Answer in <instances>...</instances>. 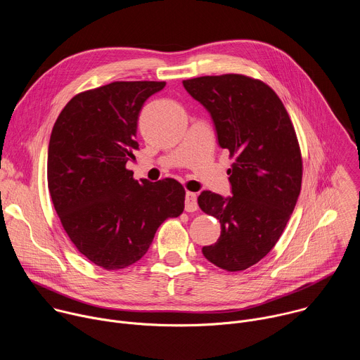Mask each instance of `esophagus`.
Returning a JSON list of instances; mask_svg holds the SVG:
<instances>
[{"mask_svg":"<svg viewBox=\"0 0 360 360\" xmlns=\"http://www.w3.org/2000/svg\"><path fill=\"white\" fill-rule=\"evenodd\" d=\"M185 211H186V212H195V211H198L196 195L192 193V192H186V196H185Z\"/></svg>","mask_w":360,"mask_h":360,"instance_id":"34e87169","label":"esophagus"}]
</instances>
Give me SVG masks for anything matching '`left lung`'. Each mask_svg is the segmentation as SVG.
<instances>
[{
    "instance_id": "8db88e82",
    "label": "left lung",
    "mask_w": 360,
    "mask_h": 360,
    "mask_svg": "<svg viewBox=\"0 0 360 360\" xmlns=\"http://www.w3.org/2000/svg\"><path fill=\"white\" fill-rule=\"evenodd\" d=\"M211 114L218 142L235 160L228 169L232 196L211 191L199 208L219 219L221 236L203 246L210 262L228 272L258 264L272 250L295 210L302 185V155L286 108L265 82L242 74L182 81Z\"/></svg>"
}]
</instances>
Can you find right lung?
<instances>
[{
    "label": "right lung",
    "instance_id": "right-lung-1",
    "mask_svg": "<svg viewBox=\"0 0 360 360\" xmlns=\"http://www.w3.org/2000/svg\"><path fill=\"white\" fill-rule=\"evenodd\" d=\"M161 81H115L77 94L58 115L48 145L51 199L75 248L96 266L124 269L146 253L160 225L185 208L172 179H134L136 127Z\"/></svg>",
    "mask_w": 360,
    "mask_h": 360
}]
</instances>
